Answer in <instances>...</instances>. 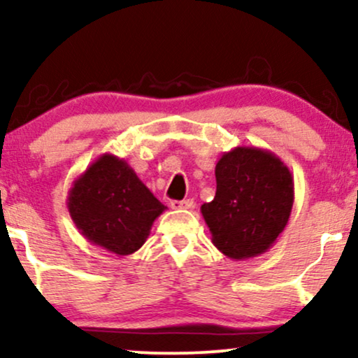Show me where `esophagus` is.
I'll list each match as a JSON object with an SVG mask.
<instances>
[{
    "instance_id": "esophagus-1",
    "label": "esophagus",
    "mask_w": 358,
    "mask_h": 358,
    "mask_svg": "<svg viewBox=\"0 0 358 358\" xmlns=\"http://www.w3.org/2000/svg\"><path fill=\"white\" fill-rule=\"evenodd\" d=\"M193 200L192 199H187V200H171L170 202V207L173 208V210H187V208H193Z\"/></svg>"
}]
</instances>
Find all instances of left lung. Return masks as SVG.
<instances>
[{"mask_svg": "<svg viewBox=\"0 0 358 358\" xmlns=\"http://www.w3.org/2000/svg\"><path fill=\"white\" fill-rule=\"evenodd\" d=\"M217 192L200 207L212 242L242 261L264 254L285 231L294 202V183L281 158L256 146H237L215 165Z\"/></svg>", "mask_w": 358, "mask_h": 358, "instance_id": "1", "label": "left lung"}]
</instances>
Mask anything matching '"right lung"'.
Listing matches in <instances>:
<instances>
[{
	"label": "right lung",
	"instance_id": "obj_1",
	"mask_svg": "<svg viewBox=\"0 0 358 358\" xmlns=\"http://www.w3.org/2000/svg\"><path fill=\"white\" fill-rule=\"evenodd\" d=\"M67 208L85 239L117 256L136 252L153 222L166 210L133 168L109 153L73 182Z\"/></svg>",
	"mask_w": 358,
	"mask_h": 358
}]
</instances>
